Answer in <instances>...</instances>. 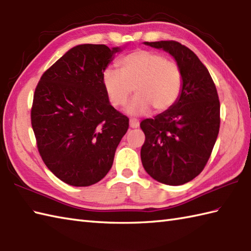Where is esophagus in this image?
Here are the masks:
<instances>
[{
  "instance_id": "34e87169",
  "label": "esophagus",
  "mask_w": 251,
  "mask_h": 251,
  "mask_svg": "<svg viewBox=\"0 0 251 251\" xmlns=\"http://www.w3.org/2000/svg\"><path fill=\"white\" fill-rule=\"evenodd\" d=\"M140 126V121L135 118H131L130 119V127L132 129H136V127Z\"/></svg>"
}]
</instances>
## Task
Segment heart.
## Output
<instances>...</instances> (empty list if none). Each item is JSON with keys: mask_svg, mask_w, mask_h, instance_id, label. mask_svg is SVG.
Listing matches in <instances>:
<instances>
[{"mask_svg": "<svg viewBox=\"0 0 251 251\" xmlns=\"http://www.w3.org/2000/svg\"><path fill=\"white\" fill-rule=\"evenodd\" d=\"M119 71L106 68L102 82L110 104L121 107L130 99L134 88L137 96L126 107L133 115L172 108L182 91V73L176 61L151 50L138 49L118 61Z\"/></svg>", "mask_w": 251, "mask_h": 251, "instance_id": "1", "label": "heart"}]
</instances>
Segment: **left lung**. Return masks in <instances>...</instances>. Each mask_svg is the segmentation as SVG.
<instances>
[{
  "label": "left lung",
  "mask_w": 251,
  "mask_h": 251,
  "mask_svg": "<svg viewBox=\"0 0 251 251\" xmlns=\"http://www.w3.org/2000/svg\"><path fill=\"white\" fill-rule=\"evenodd\" d=\"M145 44L175 58L183 85L174 106L141 122L142 163L157 181L183 185L204 170L213 151L220 127L218 93L208 70L191 49L175 41Z\"/></svg>",
  "instance_id": "8db88e82"
}]
</instances>
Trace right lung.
I'll return each instance as SVG.
<instances>
[{"mask_svg": "<svg viewBox=\"0 0 251 251\" xmlns=\"http://www.w3.org/2000/svg\"><path fill=\"white\" fill-rule=\"evenodd\" d=\"M119 48L85 44L44 72L35 88L31 124L47 168L59 179L87 187L105 177L129 118L109 103L103 71Z\"/></svg>", "mask_w": 251, "mask_h": 251, "instance_id": "add662e5", "label": "right lung"}]
</instances>
